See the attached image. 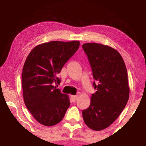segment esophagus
Returning <instances> with one entry per match:
<instances>
[{
  "label": "esophagus",
  "mask_w": 146,
  "mask_h": 146,
  "mask_svg": "<svg viewBox=\"0 0 146 146\" xmlns=\"http://www.w3.org/2000/svg\"><path fill=\"white\" fill-rule=\"evenodd\" d=\"M78 96L77 95H72L71 96V98H72V100L73 102H75V101L78 99Z\"/></svg>",
  "instance_id": "obj_1"
}]
</instances>
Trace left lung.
Returning a JSON list of instances; mask_svg holds the SVG:
<instances>
[{
  "mask_svg": "<svg viewBox=\"0 0 146 146\" xmlns=\"http://www.w3.org/2000/svg\"><path fill=\"white\" fill-rule=\"evenodd\" d=\"M82 48L92 69L96 90L82 117L90 129L100 131L115 122L129 100L127 69L122 56L111 47L86 43Z\"/></svg>",
  "mask_w": 146,
  "mask_h": 146,
  "instance_id": "8db88e82",
  "label": "left lung"
}]
</instances>
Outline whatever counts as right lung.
I'll return each mask as SVG.
<instances>
[{"mask_svg": "<svg viewBox=\"0 0 146 146\" xmlns=\"http://www.w3.org/2000/svg\"><path fill=\"white\" fill-rule=\"evenodd\" d=\"M79 41H51L32 49L22 74L23 98L28 110L41 124L53 126L63 119L70 106L68 95L54 84L64 64L75 53Z\"/></svg>", "mask_w": 146, "mask_h": 146, "instance_id": "add662e5", "label": "right lung"}]
</instances>
